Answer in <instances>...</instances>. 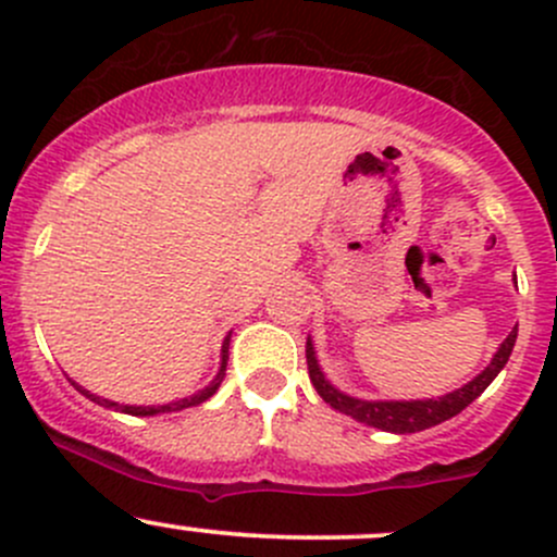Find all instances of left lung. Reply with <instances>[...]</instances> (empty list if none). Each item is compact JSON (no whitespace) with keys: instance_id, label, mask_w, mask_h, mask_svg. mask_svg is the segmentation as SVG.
Segmentation results:
<instances>
[{"instance_id":"8db88e82","label":"left lung","mask_w":557,"mask_h":557,"mask_svg":"<svg viewBox=\"0 0 557 557\" xmlns=\"http://www.w3.org/2000/svg\"><path fill=\"white\" fill-rule=\"evenodd\" d=\"M515 339H518V325L512 329V334L498 345L496 356L491 358L485 369L476 374L474 380H469L466 385L455 387L453 393H445L440 398H412V401H369V398H356L342 393L339 387H334L325 380L323 369H320L318 356H314V345L307 336V369H310V380L314 391L320 393L325 404H331L339 412L350 414L358 423H367L372 429L391 431V434H414V431H425L431 425H440L445 420L455 418L458 412H463L493 380L498 377L504 367H507L509 356H512Z\"/></svg>"}]
</instances>
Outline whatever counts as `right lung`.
Here are the masks:
<instances>
[{
    "label": "right lung",
    "instance_id": "obj_1",
    "mask_svg": "<svg viewBox=\"0 0 557 557\" xmlns=\"http://www.w3.org/2000/svg\"><path fill=\"white\" fill-rule=\"evenodd\" d=\"M228 342H232V334H226V339H223V347H221V369H218L215 380H212L210 385H205L201 391H196L194 396H185V398H177V401H170V404H148V407H137V404H117V401H110V398H102L97 396V393L86 391L83 385H77L75 380H70L72 385L77 387V391L83 393L86 398H91L94 404H99V407L104 409H115V412H123V414H137V418H153V414H164V412H180V409H188V407H196V404L207 401L210 396H215V391L221 387L223 377H226V361H228Z\"/></svg>",
    "mask_w": 557,
    "mask_h": 557
}]
</instances>
